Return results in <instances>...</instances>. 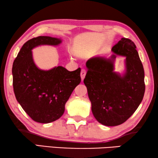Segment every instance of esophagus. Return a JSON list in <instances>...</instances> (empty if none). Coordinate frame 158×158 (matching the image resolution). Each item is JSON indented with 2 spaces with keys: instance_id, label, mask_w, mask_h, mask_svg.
<instances>
[{
  "instance_id": "esophagus-1",
  "label": "esophagus",
  "mask_w": 158,
  "mask_h": 158,
  "mask_svg": "<svg viewBox=\"0 0 158 158\" xmlns=\"http://www.w3.org/2000/svg\"><path fill=\"white\" fill-rule=\"evenodd\" d=\"M85 75H86V71H85V70H83H83H81V77L82 81H83L84 78H85Z\"/></svg>"
}]
</instances>
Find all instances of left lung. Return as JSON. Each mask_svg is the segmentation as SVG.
I'll return each instance as SVG.
<instances>
[{
  "mask_svg": "<svg viewBox=\"0 0 158 158\" xmlns=\"http://www.w3.org/2000/svg\"><path fill=\"white\" fill-rule=\"evenodd\" d=\"M109 58L97 57L86 62L84 79L94 117L105 126H118L126 122L141 103L145 85L143 65L132 41L122 38L112 47ZM117 55L126 57V72L113 71Z\"/></svg>",
  "mask_w": 158,
  "mask_h": 158,
  "instance_id": "8db88e82",
  "label": "left lung"
}]
</instances>
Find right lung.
I'll list each match as a JSON object with an SVG mask.
<instances>
[{"label": "right lung", "instance_id": "1", "mask_svg": "<svg viewBox=\"0 0 158 158\" xmlns=\"http://www.w3.org/2000/svg\"><path fill=\"white\" fill-rule=\"evenodd\" d=\"M61 40L40 36L23 45L12 68L15 96L34 121L47 124L64 114V106L81 81V68L68 71L62 66L42 70L34 64L31 49L40 45H58Z\"/></svg>", "mask_w": 158, "mask_h": 158}]
</instances>
